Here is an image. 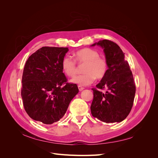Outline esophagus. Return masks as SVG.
Listing matches in <instances>:
<instances>
[{"label": "esophagus", "instance_id": "34e87169", "mask_svg": "<svg viewBox=\"0 0 158 158\" xmlns=\"http://www.w3.org/2000/svg\"><path fill=\"white\" fill-rule=\"evenodd\" d=\"M78 89H79V91H80V92H81V91H82V90L84 89V88L82 86H81V85H78Z\"/></svg>", "mask_w": 158, "mask_h": 158}]
</instances>
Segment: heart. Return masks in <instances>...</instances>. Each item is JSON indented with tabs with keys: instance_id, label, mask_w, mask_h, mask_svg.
Segmentation results:
<instances>
[{
	"instance_id": "1",
	"label": "heart",
	"mask_w": 158,
	"mask_h": 158,
	"mask_svg": "<svg viewBox=\"0 0 158 158\" xmlns=\"http://www.w3.org/2000/svg\"><path fill=\"white\" fill-rule=\"evenodd\" d=\"M75 59L78 63L85 64L82 69L84 73L72 79L73 83L84 86L93 83L95 78L102 79L106 76L108 70L107 61L100 57L97 51L89 48L81 49L75 53ZM61 67L64 74L70 77L77 71L76 61L69 56H65L62 60Z\"/></svg>"
}]
</instances>
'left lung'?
<instances>
[{"instance_id": "8db88e82", "label": "left lung", "mask_w": 158, "mask_h": 158, "mask_svg": "<svg viewBox=\"0 0 158 158\" xmlns=\"http://www.w3.org/2000/svg\"><path fill=\"white\" fill-rule=\"evenodd\" d=\"M96 45L103 49L108 63L107 73L96 87L106 88L107 92L103 93L92 88L91 113L104 123H120L127 118L133 106L136 92L133 75L125 59V53L115 43L103 40L91 46Z\"/></svg>"}]
</instances>
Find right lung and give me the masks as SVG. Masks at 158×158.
Returning <instances> with one entry per match:
<instances>
[{
  "instance_id": "right-lung-1",
  "label": "right lung",
  "mask_w": 158,
  "mask_h": 158,
  "mask_svg": "<svg viewBox=\"0 0 158 158\" xmlns=\"http://www.w3.org/2000/svg\"><path fill=\"white\" fill-rule=\"evenodd\" d=\"M68 47H43L33 53L24 66L21 95L23 107L32 119L46 125L59 121L71 100L79 92L67 83L61 67Z\"/></svg>"
}]
</instances>
